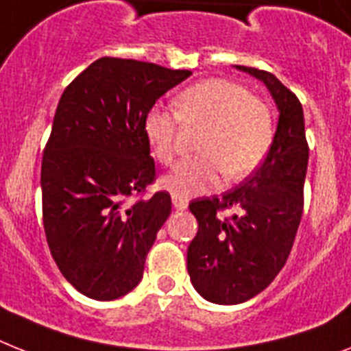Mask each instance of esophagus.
Listing matches in <instances>:
<instances>
[{"label":"esophagus","instance_id":"obj_1","mask_svg":"<svg viewBox=\"0 0 351 351\" xmlns=\"http://www.w3.org/2000/svg\"><path fill=\"white\" fill-rule=\"evenodd\" d=\"M172 204L176 210H186L188 199H184V197H179V195H172Z\"/></svg>","mask_w":351,"mask_h":351}]
</instances>
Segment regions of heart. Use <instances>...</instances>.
<instances>
[{"instance_id": "heart-1", "label": "heart", "mask_w": 351, "mask_h": 351, "mask_svg": "<svg viewBox=\"0 0 351 351\" xmlns=\"http://www.w3.org/2000/svg\"><path fill=\"white\" fill-rule=\"evenodd\" d=\"M176 111L152 107L143 120L145 138L156 158L172 165L178 156L181 121L206 125L199 140L202 154L184 159L163 179V186L179 197L206 193L230 181L247 178L263 163L274 140L271 107L237 82L208 78L182 89L173 100Z\"/></svg>"}]
</instances>
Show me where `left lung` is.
I'll return each instance as SVG.
<instances>
[{"instance_id": "8db88e82", "label": "left lung", "mask_w": 351, "mask_h": 351, "mask_svg": "<svg viewBox=\"0 0 351 351\" xmlns=\"http://www.w3.org/2000/svg\"><path fill=\"white\" fill-rule=\"evenodd\" d=\"M265 84L280 118L267 158L240 186L222 197L190 202L199 231L188 245L186 267L204 300L237 305L269 287L285 265L303 213L308 143L300 100L273 73L237 66ZM237 213L222 219L220 211Z\"/></svg>"}]
</instances>
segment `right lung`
<instances>
[{
	"label": "right lung",
	"instance_id": "obj_1",
	"mask_svg": "<svg viewBox=\"0 0 351 351\" xmlns=\"http://www.w3.org/2000/svg\"><path fill=\"white\" fill-rule=\"evenodd\" d=\"M192 75L102 57L64 89L40 165L43 224L62 276L93 300L125 296L169 219V192L130 202L156 179L145 114Z\"/></svg>",
	"mask_w": 351,
	"mask_h": 351
}]
</instances>
